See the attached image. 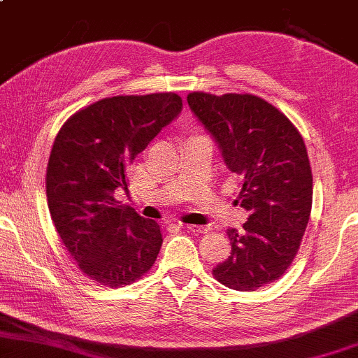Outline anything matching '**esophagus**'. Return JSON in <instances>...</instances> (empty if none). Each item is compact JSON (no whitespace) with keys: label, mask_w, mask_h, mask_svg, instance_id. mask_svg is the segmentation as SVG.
<instances>
[{"label":"esophagus","mask_w":358,"mask_h":358,"mask_svg":"<svg viewBox=\"0 0 358 358\" xmlns=\"http://www.w3.org/2000/svg\"><path fill=\"white\" fill-rule=\"evenodd\" d=\"M186 229H188L189 231H193V234L199 235V234H208V227H203V225H185Z\"/></svg>","instance_id":"obj_1"}]
</instances>
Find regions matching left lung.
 Wrapping results in <instances>:
<instances>
[{
  "label": "left lung",
  "mask_w": 358,
  "mask_h": 358,
  "mask_svg": "<svg viewBox=\"0 0 358 358\" xmlns=\"http://www.w3.org/2000/svg\"><path fill=\"white\" fill-rule=\"evenodd\" d=\"M188 105L241 178L243 230L229 229L230 256L213 269L220 284L253 292L278 280L300 248L313 203L305 141L273 103L253 94H188Z\"/></svg>",
  "instance_id": "left-lung-1"
}]
</instances>
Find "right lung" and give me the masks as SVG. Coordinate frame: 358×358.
Wrapping results in <instances>:
<instances>
[{"label": "right lung", "instance_id": "add662e5", "mask_svg": "<svg viewBox=\"0 0 358 358\" xmlns=\"http://www.w3.org/2000/svg\"><path fill=\"white\" fill-rule=\"evenodd\" d=\"M181 108L173 92L107 97L71 115L55 138L50 214L69 256L100 285L133 284L157 259L160 225L115 199V189L128 188V165Z\"/></svg>", "mask_w": 358, "mask_h": 358}]
</instances>
